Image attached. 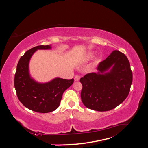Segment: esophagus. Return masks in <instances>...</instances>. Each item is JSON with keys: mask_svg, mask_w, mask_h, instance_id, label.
<instances>
[{"mask_svg": "<svg viewBox=\"0 0 148 148\" xmlns=\"http://www.w3.org/2000/svg\"><path fill=\"white\" fill-rule=\"evenodd\" d=\"M80 77H81V76H80L79 75H76V76H75V77H74V80L76 82L79 81V79H80Z\"/></svg>", "mask_w": 148, "mask_h": 148, "instance_id": "obj_1", "label": "esophagus"}]
</instances>
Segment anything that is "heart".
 Wrapping results in <instances>:
<instances>
[{
  "label": "heart",
  "mask_w": 148,
  "mask_h": 148,
  "mask_svg": "<svg viewBox=\"0 0 148 148\" xmlns=\"http://www.w3.org/2000/svg\"><path fill=\"white\" fill-rule=\"evenodd\" d=\"M92 56H93V53H89V55H88V56H87V57H88V58H91V57H92Z\"/></svg>",
  "instance_id": "b5f03b06"
}]
</instances>
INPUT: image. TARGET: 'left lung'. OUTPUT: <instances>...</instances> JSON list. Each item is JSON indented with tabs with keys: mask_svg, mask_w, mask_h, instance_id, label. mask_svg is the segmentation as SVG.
I'll return each mask as SVG.
<instances>
[{
	"mask_svg": "<svg viewBox=\"0 0 148 148\" xmlns=\"http://www.w3.org/2000/svg\"><path fill=\"white\" fill-rule=\"evenodd\" d=\"M110 67V72L104 73ZM97 73L80 79L81 99L85 106L99 112L112 110L123 102L132 82L130 62L126 56L115 50L97 66Z\"/></svg>",
	"mask_w": 148,
	"mask_h": 148,
	"instance_id": "1",
	"label": "left lung"
}]
</instances>
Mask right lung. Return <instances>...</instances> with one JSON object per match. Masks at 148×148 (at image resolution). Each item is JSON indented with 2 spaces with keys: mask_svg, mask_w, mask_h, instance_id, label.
<instances>
[{
  "mask_svg": "<svg viewBox=\"0 0 148 148\" xmlns=\"http://www.w3.org/2000/svg\"><path fill=\"white\" fill-rule=\"evenodd\" d=\"M51 46H38L27 51L17 65L14 86L17 98L23 106L32 111L48 113L59 106L62 94L74 83V79H54L46 84H39L32 79L29 73V62L37 49H51Z\"/></svg>",
  "mask_w": 148,
  "mask_h": 148,
  "instance_id": "add662e5",
  "label": "right lung"
}]
</instances>
